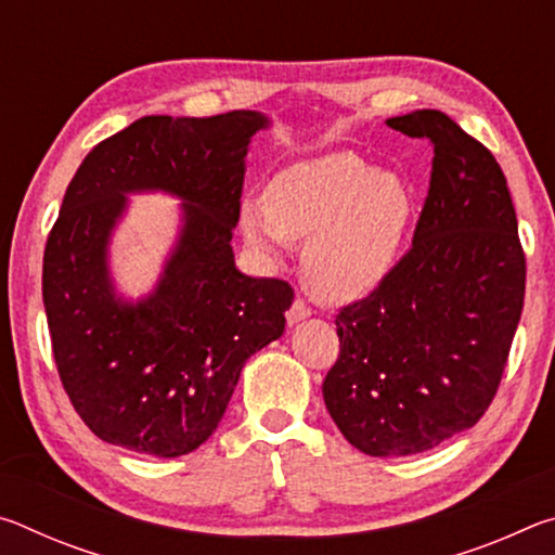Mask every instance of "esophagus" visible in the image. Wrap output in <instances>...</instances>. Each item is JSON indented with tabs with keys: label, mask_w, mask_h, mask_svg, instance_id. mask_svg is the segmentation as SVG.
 Wrapping results in <instances>:
<instances>
[{
	"label": "esophagus",
	"mask_w": 555,
	"mask_h": 555,
	"mask_svg": "<svg viewBox=\"0 0 555 555\" xmlns=\"http://www.w3.org/2000/svg\"><path fill=\"white\" fill-rule=\"evenodd\" d=\"M311 313H313L311 306H306L304 298H296L294 304H291L288 311H286V321H288V325H296V323H300V321H304V318H308Z\"/></svg>",
	"instance_id": "34e87169"
}]
</instances>
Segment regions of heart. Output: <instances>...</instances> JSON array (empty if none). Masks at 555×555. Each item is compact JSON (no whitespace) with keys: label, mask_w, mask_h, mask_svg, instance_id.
<instances>
[{"label":"heart","mask_w":555,"mask_h":555,"mask_svg":"<svg viewBox=\"0 0 555 555\" xmlns=\"http://www.w3.org/2000/svg\"><path fill=\"white\" fill-rule=\"evenodd\" d=\"M411 220V193L391 171L352 152L306 158L267 183L264 201H244V240L276 257L288 240H306L300 271L318 298L354 300L377 288L397 261Z\"/></svg>","instance_id":"obj_1"}]
</instances>
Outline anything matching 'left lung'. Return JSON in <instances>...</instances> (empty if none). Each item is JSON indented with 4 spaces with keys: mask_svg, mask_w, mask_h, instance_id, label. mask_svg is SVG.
Returning <instances> with one entry per match:
<instances>
[{
    "mask_svg": "<svg viewBox=\"0 0 555 555\" xmlns=\"http://www.w3.org/2000/svg\"><path fill=\"white\" fill-rule=\"evenodd\" d=\"M428 139L434 171L411 249L335 318L323 382L337 428L374 457L436 448L485 416L519 325L526 259L500 164L438 109L387 119Z\"/></svg>",
    "mask_w": 555,
    "mask_h": 555,
    "instance_id": "1",
    "label": "left lung"
}]
</instances>
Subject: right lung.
<instances>
[{
	"instance_id": "1",
	"label": "right lung",
	"mask_w": 555,
	"mask_h": 555,
	"mask_svg": "<svg viewBox=\"0 0 555 555\" xmlns=\"http://www.w3.org/2000/svg\"><path fill=\"white\" fill-rule=\"evenodd\" d=\"M269 119L152 115L100 142L65 191L43 251L53 360L73 409L98 438L178 457L212 436L251 354L284 333L294 288L234 267L244 156ZM184 201V224L157 288L137 305L108 276L111 230L127 192Z\"/></svg>"
}]
</instances>
